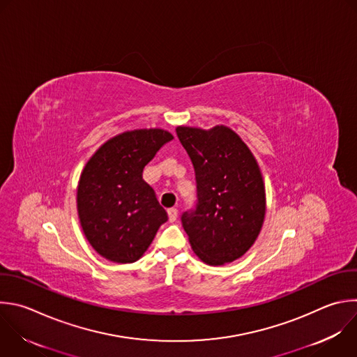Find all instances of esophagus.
<instances>
[{
  "instance_id": "esophagus-1",
  "label": "esophagus",
  "mask_w": 357,
  "mask_h": 357,
  "mask_svg": "<svg viewBox=\"0 0 357 357\" xmlns=\"http://www.w3.org/2000/svg\"><path fill=\"white\" fill-rule=\"evenodd\" d=\"M168 218H169V221L171 222H174V221H176V218H178V210L175 208V207H172V208H168Z\"/></svg>"
}]
</instances>
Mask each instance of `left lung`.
<instances>
[{"label": "left lung", "mask_w": 357, "mask_h": 357, "mask_svg": "<svg viewBox=\"0 0 357 357\" xmlns=\"http://www.w3.org/2000/svg\"><path fill=\"white\" fill-rule=\"evenodd\" d=\"M196 179V204L181 215L192 250L217 266L241 258L258 238L266 199L257 160L225 126L178 128Z\"/></svg>", "instance_id": "8db88e82"}]
</instances>
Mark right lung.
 I'll list each match as a JSON object with an SVG mask.
<instances>
[{
  "label": "right lung",
  "mask_w": 357,
  "mask_h": 357,
  "mask_svg": "<svg viewBox=\"0 0 357 357\" xmlns=\"http://www.w3.org/2000/svg\"><path fill=\"white\" fill-rule=\"evenodd\" d=\"M172 139L161 129L126 132L106 142L86 162L77 190L78 215L86 240L103 258L136 262L168 220L143 181V169Z\"/></svg>",
  "instance_id": "obj_1"
}]
</instances>
